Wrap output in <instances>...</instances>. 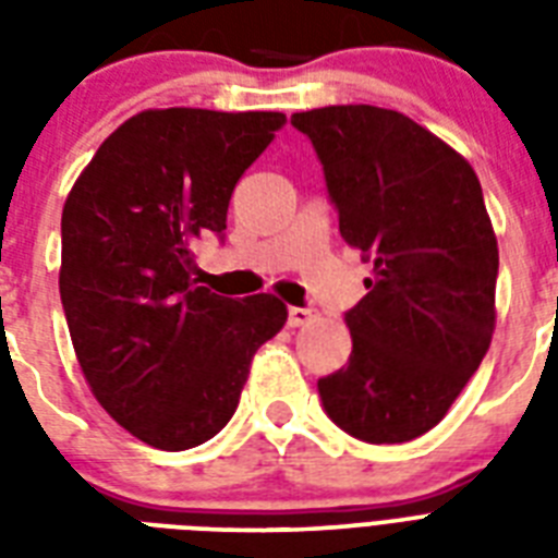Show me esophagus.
Masks as SVG:
<instances>
[{"label": "esophagus", "instance_id": "34e87169", "mask_svg": "<svg viewBox=\"0 0 558 558\" xmlns=\"http://www.w3.org/2000/svg\"><path fill=\"white\" fill-rule=\"evenodd\" d=\"M315 322L313 306H289V327H304Z\"/></svg>", "mask_w": 558, "mask_h": 558}]
</instances>
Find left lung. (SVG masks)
<instances>
[{"label":"left lung","instance_id":"left-lung-1","mask_svg":"<svg viewBox=\"0 0 558 558\" xmlns=\"http://www.w3.org/2000/svg\"><path fill=\"white\" fill-rule=\"evenodd\" d=\"M292 126L324 165L344 243L373 263L344 322L353 353L318 379L324 411L365 442L440 423L489 350L498 240L475 170L397 109L324 107Z\"/></svg>","mask_w":558,"mask_h":558}]
</instances>
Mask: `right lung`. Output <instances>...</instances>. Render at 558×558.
<instances>
[{"instance_id": "1", "label": "right lung", "mask_w": 558, "mask_h": 558, "mask_svg": "<svg viewBox=\"0 0 558 558\" xmlns=\"http://www.w3.org/2000/svg\"><path fill=\"white\" fill-rule=\"evenodd\" d=\"M287 124L283 112L144 109L83 168L63 205L60 301L92 393L153 449L210 440L234 416L260 344L287 324L275 295H214L193 243Z\"/></svg>"}]
</instances>
